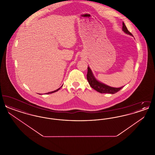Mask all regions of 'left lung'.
<instances>
[{
	"label": "left lung",
	"instance_id": "left-lung-1",
	"mask_svg": "<svg viewBox=\"0 0 155 155\" xmlns=\"http://www.w3.org/2000/svg\"><path fill=\"white\" fill-rule=\"evenodd\" d=\"M122 29H123V32H125V34L133 36L131 32H130L128 31V30H127L124 22H123ZM87 80H88L90 86L92 88L96 90V91H97L98 92L101 93V94L107 93V94H116V92H117L121 89L123 88V87H121L120 88L111 87L107 85L102 82L98 81L95 78V77L94 76L91 69L89 66L88 67V73L87 75Z\"/></svg>",
	"mask_w": 155,
	"mask_h": 155
}]
</instances>
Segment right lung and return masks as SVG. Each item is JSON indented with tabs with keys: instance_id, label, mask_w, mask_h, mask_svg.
<instances>
[{
	"instance_id": "right-lung-1",
	"label": "right lung",
	"mask_w": 155,
	"mask_h": 155,
	"mask_svg": "<svg viewBox=\"0 0 155 155\" xmlns=\"http://www.w3.org/2000/svg\"><path fill=\"white\" fill-rule=\"evenodd\" d=\"M63 86V85H62ZM62 86L61 87H60L58 89H56V90H55V91H52V92H48V93H46V94H52V93H54V92H57V91H58L61 88V87H62Z\"/></svg>"
}]
</instances>
